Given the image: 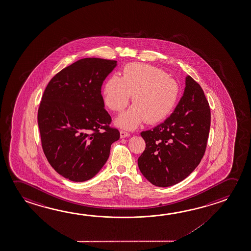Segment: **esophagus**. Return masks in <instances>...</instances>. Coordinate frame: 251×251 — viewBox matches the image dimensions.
<instances>
[{
    "label": "esophagus",
    "instance_id": "esophagus-1",
    "mask_svg": "<svg viewBox=\"0 0 251 251\" xmlns=\"http://www.w3.org/2000/svg\"><path fill=\"white\" fill-rule=\"evenodd\" d=\"M120 136H121L122 138H124V137H127V136H129V133L126 131V130L122 129V130H120Z\"/></svg>",
    "mask_w": 251,
    "mask_h": 251
}]
</instances>
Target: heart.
Listing matches in <instances>:
<instances>
[{"mask_svg": "<svg viewBox=\"0 0 251 251\" xmlns=\"http://www.w3.org/2000/svg\"><path fill=\"white\" fill-rule=\"evenodd\" d=\"M179 94L176 79L160 68L142 63L124 66L122 78L113 75L103 87L105 105L116 113L127 107L132 95L133 106L116 121L126 128H135L144 119L148 124L165 119L173 111Z\"/></svg>", "mask_w": 251, "mask_h": 251, "instance_id": "heart-1", "label": "heart"}]
</instances>
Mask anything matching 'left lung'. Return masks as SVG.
<instances>
[{
    "label": "left lung",
    "instance_id": "obj_1",
    "mask_svg": "<svg viewBox=\"0 0 251 251\" xmlns=\"http://www.w3.org/2000/svg\"><path fill=\"white\" fill-rule=\"evenodd\" d=\"M211 112L204 91L191 76L172 115L152 129L143 131L145 150L138 158L141 173L151 184L176 185L193 173L205 154Z\"/></svg>",
    "mask_w": 251,
    "mask_h": 251
}]
</instances>
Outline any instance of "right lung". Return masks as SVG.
<instances>
[{"label": "right lung", "mask_w": 251, "mask_h": 251, "mask_svg": "<svg viewBox=\"0 0 251 251\" xmlns=\"http://www.w3.org/2000/svg\"><path fill=\"white\" fill-rule=\"evenodd\" d=\"M115 66V60L79 59L56 74L42 96L37 113L42 149L51 167L69 180L95 176L120 138L100 91Z\"/></svg>", "instance_id": "right-lung-1"}]
</instances>
